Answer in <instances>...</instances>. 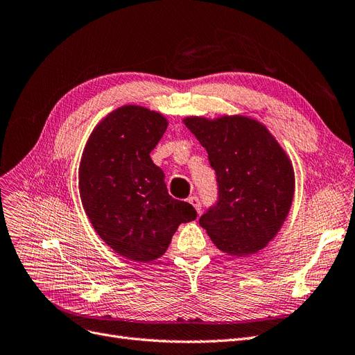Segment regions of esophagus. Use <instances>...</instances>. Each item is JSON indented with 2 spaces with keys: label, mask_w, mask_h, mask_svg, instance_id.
I'll use <instances>...</instances> for the list:
<instances>
[{
  "label": "esophagus",
  "mask_w": 355,
  "mask_h": 355,
  "mask_svg": "<svg viewBox=\"0 0 355 355\" xmlns=\"http://www.w3.org/2000/svg\"><path fill=\"white\" fill-rule=\"evenodd\" d=\"M188 201L192 204V207H194L197 210V213L200 214L201 213V202H200V200L197 197H189Z\"/></svg>",
  "instance_id": "1"
}]
</instances>
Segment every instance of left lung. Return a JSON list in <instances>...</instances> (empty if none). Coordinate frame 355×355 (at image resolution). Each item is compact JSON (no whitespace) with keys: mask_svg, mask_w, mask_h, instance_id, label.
<instances>
[{"mask_svg":"<svg viewBox=\"0 0 355 355\" xmlns=\"http://www.w3.org/2000/svg\"><path fill=\"white\" fill-rule=\"evenodd\" d=\"M216 171L218 202L200 225L219 250L249 256L280 231L292 207V161L268 128L244 115L184 120Z\"/></svg>","mask_w":355,"mask_h":355,"instance_id":"left-lung-1","label":"left lung"}]
</instances>
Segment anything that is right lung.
<instances>
[{
    "instance_id": "add662e5",
    "label": "right lung",
    "mask_w": 355,
    "mask_h": 355,
    "mask_svg": "<svg viewBox=\"0 0 355 355\" xmlns=\"http://www.w3.org/2000/svg\"><path fill=\"white\" fill-rule=\"evenodd\" d=\"M167 118L124 105L94 127L80 163V197L99 237L125 259L163 256L180 223L197 218L189 202L168 196L164 173L151 159Z\"/></svg>"
}]
</instances>
